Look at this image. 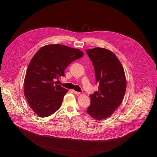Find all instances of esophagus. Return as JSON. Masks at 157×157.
Wrapping results in <instances>:
<instances>
[{
    "mask_svg": "<svg viewBox=\"0 0 157 157\" xmlns=\"http://www.w3.org/2000/svg\"><path fill=\"white\" fill-rule=\"evenodd\" d=\"M73 93L75 94H80V93H79V92H78V91H75V90H73Z\"/></svg>",
    "mask_w": 157,
    "mask_h": 157,
    "instance_id": "34e87169",
    "label": "esophagus"
}]
</instances>
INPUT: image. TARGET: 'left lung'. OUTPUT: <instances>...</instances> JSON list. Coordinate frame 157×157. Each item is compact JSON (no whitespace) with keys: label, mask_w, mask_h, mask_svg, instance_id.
Wrapping results in <instances>:
<instances>
[{"label":"left lung","mask_w":157,"mask_h":157,"mask_svg":"<svg viewBox=\"0 0 157 157\" xmlns=\"http://www.w3.org/2000/svg\"><path fill=\"white\" fill-rule=\"evenodd\" d=\"M95 70L98 91L90 95L91 104L87 113L96 120L109 117L122 103L126 79L123 67L114 53L102 48L86 50Z\"/></svg>","instance_id":"left-lung-1"}]
</instances>
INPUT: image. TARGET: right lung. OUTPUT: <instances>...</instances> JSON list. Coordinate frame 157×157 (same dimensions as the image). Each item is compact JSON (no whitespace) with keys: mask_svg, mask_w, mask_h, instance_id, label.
Instances as JSON below:
<instances>
[{"mask_svg":"<svg viewBox=\"0 0 157 157\" xmlns=\"http://www.w3.org/2000/svg\"><path fill=\"white\" fill-rule=\"evenodd\" d=\"M83 55L78 49L53 44L41 47L33 56L25 77L24 94L39 117L50 116L59 109L68 89L55 81L64 76L69 64Z\"/></svg>","mask_w":157,"mask_h":157,"instance_id":"obj_1","label":"right lung"}]
</instances>
